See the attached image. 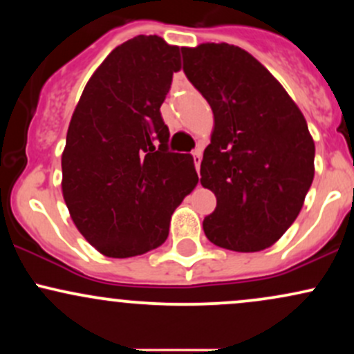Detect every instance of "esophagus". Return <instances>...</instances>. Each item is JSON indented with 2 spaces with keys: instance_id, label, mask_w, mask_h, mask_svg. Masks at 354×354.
Masks as SVG:
<instances>
[{
  "instance_id": "34e87169",
  "label": "esophagus",
  "mask_w": 354,
  "mask_h": 354,
  "mask_svg": "<svg viewBox=\"0 0 354 354\" xmlns=\"http://www.w3.org/2000/svg\"><path fill=\"white\" fill-rule=\"evenodd\" d=\"M193 161H194V166H196V171L200 173V165H201V149H196V151H193Z\"/></svg>"
}]
</instances>
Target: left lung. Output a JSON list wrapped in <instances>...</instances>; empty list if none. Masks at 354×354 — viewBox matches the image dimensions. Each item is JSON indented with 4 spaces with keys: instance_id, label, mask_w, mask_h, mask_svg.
I'll list each match as a JSON object with an SVG mask.
<instances>
[{
    "instance_id": "left-lung-1",
    "label": "left lung",
    "mask_w": 354,
    "mask_h": 354,
    "mask_svg": "<svg viewBox=\"0 0 354 354\" xmlns=\"http://www.w3.org/2000/svg\"><path fill=\"white\" fill-rule=\"evenodd\" d=\"M183 71L214 115L201 185L216 196L203 221L213 245L253 253L295 223L315 178V141L281 84L228 43L181 48Z\"/></svg>"
}]
</instances>
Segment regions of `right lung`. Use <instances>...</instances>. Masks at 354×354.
<instances>
[{"label":"right lung","instance_id":"right-lung-1","mask_svg":"<svg viewBox=\"0 0 354 354\" xmlns=\"http://www.w3.org/2000/svg\"><path fill=\"white\" fill-rule=\"evenodd\" d=\"M180 70V48L135 36L93 73L73 113L63 198L80 233L109 258L163 245L173 211L198 183L193 156L168 149L160 113Z\"/></svg>","mask_w":354,"mask_h":354}]
</instances>
